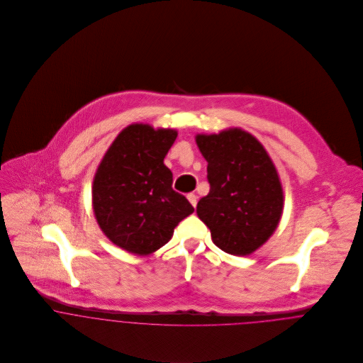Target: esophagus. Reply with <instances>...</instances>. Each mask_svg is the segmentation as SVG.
<instances>
[{
	"mask_svg": "<svg viewBox=\"0 0 363 363\" xmlns=\"http://www.w3.org/2000/svg\"><path fill=\"white\" fill-rule=\"evenodd\" d=\"M187 200L190 201V204H191L193 207H196V206H197V196H196V194H193V193L187 194Z\"/></svg>",
	"mask_w": 363,
	"mask_h": 363,
	"instance_id": "esophagus-1",
	"label": "esophagus"
}]
</instances>
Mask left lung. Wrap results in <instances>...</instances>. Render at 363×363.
<instances>
[{"instance_id":"8db88e82","label":"left lung","mask_w":363,"mask_h":363,"mask_svg":"<svg viewBox=\"0 0 363 363\" xmlns=\"http://www.w3.org/2000/svg\"><path fill=\"white\" fill-rule=\"evenodd\" d=\"M208 162L209 193L197 215L215 246L228 255L249 256L275 232L284 211V190L272 159L250 133L233 127L197 134Z\"/></svg>"}]
</instances>
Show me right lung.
I'll return each instance as SVG.
<instances>
[{
	"label": "right lung",
	"instance_id": "add662e5",
	"mask_svg": "<svg viewBox=\"0 0 363 363\" xmlns=\"http://www.w3.org/2000/svg\"><path fill=\"white\" fill-rule=\"evenodd\" d=\"M177 137L173 128L127 125L106 151L94 177L92 208L107 239L135 256L164 246L174 228L194 212L172 189L173 174L163 163Z\"/></svg>",
	"mask_w": 363,
	"mask_h": 363
}]
</instances>
